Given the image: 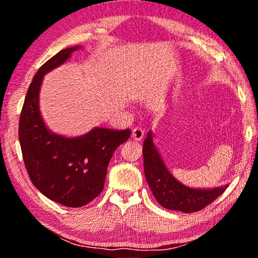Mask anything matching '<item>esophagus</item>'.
Segmentation results:
<instances>
[{
    "instance_id": "1",
    "label": "esophagus",
    "mask_w": 258,
    "mask_h": 258,
    "mask_svg": "<svg viewBox=\"0 0 258 258\" xmlns=\"http://www.w3.org/2000/svg\"><path fill=\"white\" fill-rule=\"evenodd\" d=\"M143 135H145V131L142 128H133L132 131V139L135 140V141H141L143 139Z\"/></svg>"
}]
</instances>
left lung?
<instances>
[{
  "label": "left lung",
  "mask_w": 258,
  "mask_h": 258,
  "mask_svg": "<svg viewBox=\"0 0 258 258\" xmlns=\"http://www.w3.org/2000/svg\"><path fill=\"white\" fill-rule=\"evenodd\" d=\"M143 166L150 190L161 206L183 213L198 212L223 194L229 184L215 187H191L172 175L149 131L143 142Z\"/></svg>",
  "instance_id": "8db88e82"
}]
</instances>
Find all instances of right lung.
Wrapping results in <instances>:
<instances>
[{
	"mask_svg": "<svg viewBox=\"0 0 258 258\" xmlns=\"http://www.w3.org/2000/svg\"><path fill=\"white\" fill-rule=\"evenodd\" d=\"M82 47L61 50L38 69L19 120L20 147L30 180L45 197L67 207H82L98 197L113 151L131 135L130 130L93 127L80 137L68 138L52 132L45 124L40 110L43 78Z\"/></svg>",
	"mask_w": 258,
	"mask_h": 258,
	"instance_id": "obj_1",
	"label": "right lung"
}]
</instances>
